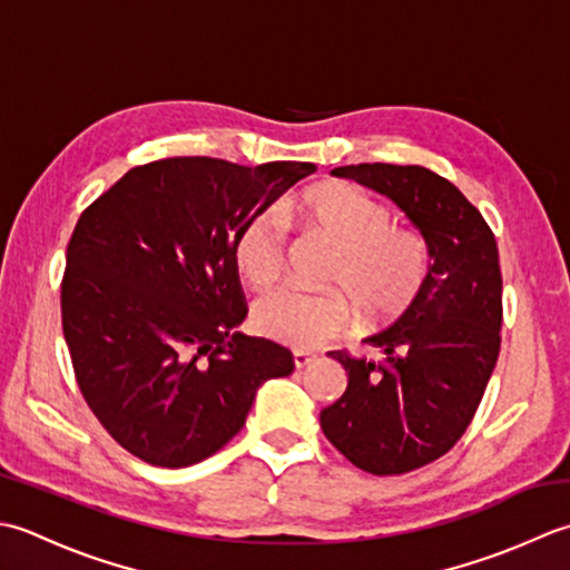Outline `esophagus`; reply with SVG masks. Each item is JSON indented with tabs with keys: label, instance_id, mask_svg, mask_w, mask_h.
Returning <instances> with one entry per match:
<instances>
[{
	"label": "esophagus",
	"instance_id": "obj_1",
	"mask_svg": "<svg viewBox=\"0 0 570 570\" xmlns=\"http://www.w3.org/2000/svg\"><path fill=\"white\" fill-rule=\"evenodd\" d=\"M312 362H315V356L307 354V352H295V354H293V364H295V368H305V366H309Z\"/></svg>",
	"mask_w": 570,
	"mask_h": 570
}]
</instances>
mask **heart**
<instances>
[{
  "label": "heart",
  "instance_id": "obj_1",
  "mask_svg": "<svg viewBox=\"0 0 570 570\" xmlns=\"http://www.w3.org/2000/svg\"><path fill=\"white\" fill-rule=\"evenodd\" d=\"M295 214L336 246L327 275L334 289L283 285L265 293L253 309L265 336L299 352L320 350L352 327L354 307L366 322H389L411 305L428 273L421 230L391 224L386 206L342 181L302 194ZM287 240L281 208L250 216L234 243L238 273L255 287L275 283L285 268Z\"/></svg>",
  "mask_w": 570,
  "mask_h": 570
}]
</instances>
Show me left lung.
Masks as SVG:
<instances>
[{"mask_svg":"<svg viewBox=\"0 0 570 570\" xmlns=\"http://www.w3.org/2000/svg\"><path fill=\"white\" fill-rule=\"evenodd\" d=\"M332 174L389 196L431 255L409 309L366 340L381 362L330 352L350 383L320 413L324 435L358 470L403 474L445 455L484 396L502 342L497 240L455 184L431 169L374 161Z\"/></svg>","mask_w":570,"mask_h":570,"instance_id":"1","label":"left lung"}]
</instances>
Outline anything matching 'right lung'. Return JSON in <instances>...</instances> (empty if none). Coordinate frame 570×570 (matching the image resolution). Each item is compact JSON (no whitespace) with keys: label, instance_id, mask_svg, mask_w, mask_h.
I'll use <instances>...</instances> for the list:
<instances>
[{"label":"right lung","instance_id":"obj_1","mask_svg":"<svg viewBox=\"0 0 570 570\" xmlns=\"http://www.w3.org/2000/svg\"><path fill=\"white\" fill-rule=\"evenodd\" d=\"M317 167L171 157L125 174L73 228L63 336L100 425L157 468H189L234 438L293 354L234 332L246 320L234 243Z\"/></svg>","mask_w":570,"mask_h":570}]
</instances>
